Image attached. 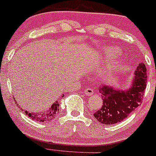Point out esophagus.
Masks as SVG:
<instances>
[{"label":"esophagus","mask_w":156,"mask_h":156,"mask_svg":"<svg viewBox=\"0 0 156 156\" xmlns=\"http://www.w3.org/2000/svg\"><path fill=\"white\" fill-rule=\"evenodd\" d=\"M84 93L88 96H91L92 94H94V90L91 88H88V89H86L84 90Z\"/></svg>","instance_id":"obj_1"}]
</instances>
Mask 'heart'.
<instances>
[{"label":"heart","mask_w":156,"mask_h":156,"mask_svg":"<svg viewBox=\"0 0 156 156\" xmlns=\"http://www.w3.org/2000/svg\"><path fill=\"white\" fill-rule=\"evenodd\" d=\"M120 49H118V48H114V49H111V50H109L107 51V54H105V57L107 58H112L113 56L117 55L120 52ZM107 54V55L106 56L105 55Z\"/></svg>","instance_id":"1"}]
</instances>
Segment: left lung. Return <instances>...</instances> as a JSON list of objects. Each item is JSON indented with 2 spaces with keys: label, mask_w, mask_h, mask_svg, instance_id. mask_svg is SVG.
<instances>
[{
  "label": "left lung",
  "mask_w": 156,
  "mask_h": 156,
  "mask_svg": "<svg viewBox=\"0 0 156 156\" xmlns=\"http://www.w3.org/2000/svg\"><path fill=\"white\" fill-rule=\"evenodd\" d=\"M131 85L123 90L114 86L103 85L99 89L102 97L101 108L94 113L100 123L113 125L122 122L133 110L140 105L147 87V68L140 63L134 72Z\"/></svg>",
  "instance_id": "obj_1"
}]
</instances>
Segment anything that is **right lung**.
Returning a JSON list of instances; mask_svg holds the SVG:
<instances>
[{
  "label": "right lung",
  "mask_w": 156,
  "mask_h": 156,
  "mask_svg": "<svg viewBox=\"0 0 156 156\" xmlns=\"http://www.w3.org/2000/svg\"><path fill=\"white\" fill-rule=\"evenodd\" d=\"M64 96H65V94H62L61 98H63ZM59 101H60V99L55 101L49 108H48L45 111L41 112V113H32V112H29L28 110H25V113H26V115H28V117L35 120V121L41 122H50L51 120L55 118L58 113ZM22 110H23L22 109Z\"/></svg>",
  "instance_id": "right-lung-1"
}]
</instances>
